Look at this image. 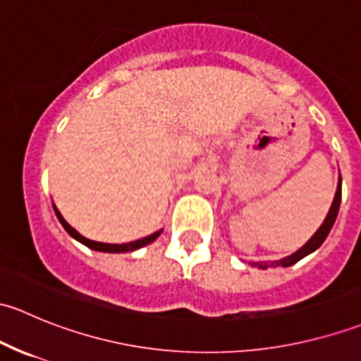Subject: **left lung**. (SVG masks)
<instances>
[{
  "label": "left lung",
  "instance_id": "8db88e82",
  "mask_svg": "<svg viewBox=\"0 0 361 361\" xmlns=\"http://www.w3.org/2000/svg\"><path fill=\"white\" fill-rule=\"evenodd\" d=\"M341 195H342V180L338 178V183H337V192H336V197H334V202L332 206H330V211L329 214H326L325 221L322 224V227L316 231V234L312 235L311 239H309L307 243H305L304 246H302L300 250H297L295 253L288 255V257H285L283 260L276 262V264L272 265H283V267H288V265H293L297 264L300 258L307 257L309 253H312V251H316L319 248V246L323 245V241L326 239V235H329V232L332 231L334 224H336V218H337V213H338V206H341ZM251 265H258L260 269H267V264H251Z\"/></svg>",
  "mask_w": 361,
  "mask_h": 361
}]
</instances>
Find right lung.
<instances>
[{
    "label": "right lung",
    "mask_w": 361,
    "mask_h": 361,
    "mask_svg": "<svg viewBox=\"0 0 361 361\" xmlns=\"http://www.w3.org/2000/svg\"><path fill=\"white\" fill-rule=\"evenodd\" d=\"M54 211H56V214H57V218H59L61 225H63V227L66 228V232H68L69 235H71V238H75L76 241H80V243H82V245L89 246L90 250L104 251V253H126V251L140 250V248H143V246H147V245H150V243H154L155 239H157L159 235H160V232H162V231H157V232H154V234H152V235H147V238L137 239V241H133V243H126V245H108V243H97V241H92V239L83 238V235L80 234L78 231H75V228H73L71 225H69L68 221L64 220L63 214H61L59 209H57V207H56V204H54Z\"/></svg>",
    "instance_id": "right-lung-1"
}]
</instances>
